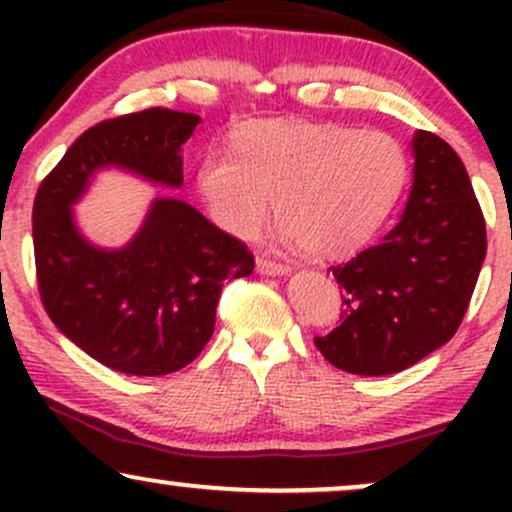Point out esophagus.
Returning <instances> with one entry per match:
<instances>
[{
	"mask_svg": "<svg viewBox=\"0 0 512 512\" xmlns=\"http://www.w3.org/2000/svg\"><path fill=\"white\" fill-rule=\"evenodd\" d=\"M257 272H262V274H286V272H289V264L274 260V257H269L267 252H260V255H257Z\"/></svg>",
	"mask_w": 512,
	"mask_h": 512,
	"instance_id": "1",
	"label": "esophagus"
}]
</instances>
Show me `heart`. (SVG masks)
Returning a JSON list of instances; mask_svg holds the SVG:
<instances>
[{
  "instance_id": "obj_1",
  "label": "heart",
  "mask_w": 512,
  "mask_h": 512,
  "mask_svg": "<svg viewBox=\"0 0 512 512\" xmlns=\"http://www.w3.org/2000/svg\"><path fill=\"white\" fill-rule=\"evenodd\" d=\"M236 154L211 151L197 185L211 219L255 238L272 214L308 255L354 252L380 231L409 175L392 134L334 122H262L238 134Z\"/></svg>"
}]
</instances>
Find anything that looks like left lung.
<instances>
[{"label":"left lung","mask_w":512,"mask_h":512,"mask_svg":"<svg viewBox=\"0 0 512 512\" xmlns=\"http://www.w3.org/2000/svg\"><path fill=\"white\" fill-rule=\"evenodd\" d=\"M414 156L402 221L383 243L330 267L342 317L315 346L346 373H397L450 342L484 264L486 221L460 156L424 129Z\"/></svg>","instance_id":"left-lung-1"}]
</instances>
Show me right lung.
<instances>
[{
    "instance_id": "right-lung-1",
    "label": "right lung",
    "mask_w": 512,
    "mask_h": 512,
    "mask_svg": "<svg viewBox=\"0 0 512 512\" xmlns=\"http://www.w3.org/2000/svg\"><path fill=\"white\" fill-rule=\"evenodd\" d=\"M197 125L199 115L170 108L98 122L35 195V276L45 313L79 349L120 373L166 375L195 361L214 334L223 281L252 274L255 257L180 199H156L127 248L98 250L79 236L69 204L103 166L180 187V146Z\"/></svg>"
}]
</instances>
